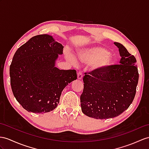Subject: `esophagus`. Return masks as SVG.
<instances>
[{"label": "esophagus", "mask_w": 149, "mask_h": 149, "mask_svg": "<svg viewBox=\"0 0 149 149\" xmlns=\"http://www.w3.org/2000/svg\"><path fill=\"white\" fill-rule=\"evenodd\" d=\"M77 77H78V79H81L83 78V72H82L81 71H79V72H78Z\"/></svg>", "instance_id": "obj_1"}]
</instances>
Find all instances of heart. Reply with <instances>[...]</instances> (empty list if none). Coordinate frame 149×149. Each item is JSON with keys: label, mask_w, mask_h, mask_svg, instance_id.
Here are the masks:
<instances>
[{"label": "heart", "mask_w": 149, "mask_h": 149, "mask_svg": "<svg viewBox=\"0 0 149 149\" xmlns=\"http://www.w3.org/2000/svg\"><path fill=\"white\" fill-rule=\"evenodd\" d=\"M65 54L68 60L74 63L77 62L74 56L70 52L67 51ZM79 57L83 62H96V67L99 68H102L108 66L112 61L108 50L101 47H94L81 50L79 52Z\"/></svg>", "instance_id": "heart-1"}]
</instances>
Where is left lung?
I'll list each match as a JSON object with an SVG mask.
<instances>
[{"label": "left lung", "mask_w": 149, "mask_h": 149, "mask_svg": "<svg viewBox=\"0 0 149 149\" xmlns=\"http://www.w3.org/2000/svg\"><path fill=\"white\" fill-rule=\"evenodd\" d=\"M114 43L121 57L120 64L98 68L86 72L83 78L81 111L90 118L116 117L130 107L135 96L139 77L136 58L121 43Z\"/></svg>", "instance_id": "8db88e82"}]
</instances>
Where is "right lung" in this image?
<instances>
[{
    "label": "right lung",
    "mask_w": 149,
    "mask_h": 149,
    "mask_svg": "<svg viewBox=\"0 0 149 149\" xmlns=\"http://www.w3.org/2000/svg\"><path fill=\"white\" fill-rule=\"evenodd\" d=\"M63 48L52 36L39 35L14 54L10 65V85L16 99L27 111L43 114L54 110L65 86L77 79L75 70L55 67Z\"/></svg>",
    "instance_id": "right-lung-1"
}]
</instances>
